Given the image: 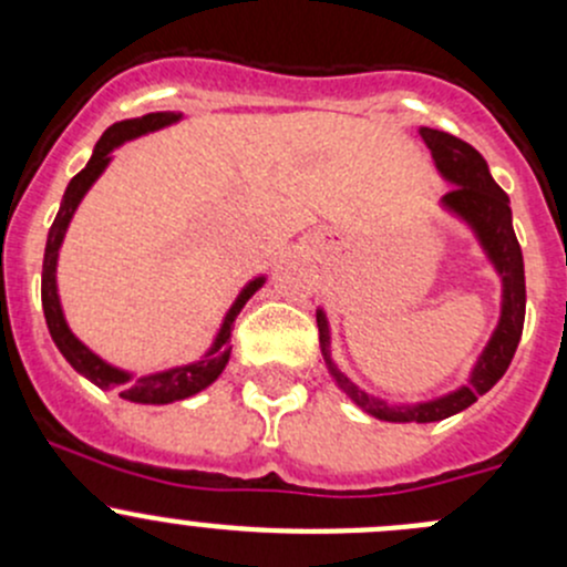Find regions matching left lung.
Returning <instances> with one entry per match:
<instances>
[{
  "instance_id": "obj_1",
  "label": "left lung",
  "mask_w": 567,
  "mask_h": 567,
  "mask_svg": "<svg viewBox=\"0 0 567 567\" xmlns=\"http://www.w3.org/2000/svg\"><path fill=\"white\" fill-rule=\"evenodd\" d=\"M422 142L431 151L433 164H436L439 175L447 183H453V192L442 197V208L466 221L468 230L483 247L485 257L491 260L494 271L502 279V310L499 323H496L494 334H491L488 346L480 353L477 364L472 368L468 384L458 390L442 394V398L422 400V403H386V400L375 398L359 390L346 373L331 359V337H329V320L326 312L318 310V331H320V353L329 375L334 384L340 386L353 403L370 416L384 422H439L447 416L458 414L468 409L480 394H485L496 381L505 375L511 368L513 353H516L518 340H522L524 329V312H527V285H524V257L518 247L516 230H513V214H511V197L496 186V181L488 173L485 158L474 151L468 142L458 136L447 134V131L436 128H420Z\"/></svg>"
}]
</instances>
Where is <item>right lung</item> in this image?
Instances as JSON below:
<instances>
[{
	"label": "right lung",
	"mask_w": 567,
	"mask_h": 567,
	"mask_svg": "<svg viewBox=\"0 0 567 567\" xmlns=\"http://www.w3.org/2000/svg\"><path fill=\"white\" fill-rule=\"evenodd\" d=\"M181 117H183L181 112H151V114H142V117L120 120V123L109 125L104 136L99 140V145H95L87 167H84L79 175L71 177L65 194H62L60 210H56V219L54 225H51L49 238H45L43 279H40V299H43L45 326H49L54 346L60 348L62 357L71 362V368L76 370V373H82L87 381H93L95 386H101V390H114L120 392V398L123 400H131V403H145V405H164V403H175V400H186L192 398V394L203 392L205 386H210L216 379H219L221 370H225L227 362H230L233 323H236L238 312L244 310V305H247L251 296L262 288L266 277H255L251 282L244 285V290L238 293V299L233 301V307L227 310L225 320H221L219 331H216L214 346H210L197 362L162 370V373L134 375L128 373V370L109 364L106 359H101L99 353L90 351V348L73 334L71 326H68L65 320V312H62L60 293H56V260H60V247L62 241H65L68 225H71L73 214H76L79 203H82L84 194L90 192V186L104 175L109 162H112L114 147H120L128 140H136V136L151 134V131L167 128V125L177 123Z\"/></svg>",
	"instance_id": "1"
}]
</instances>
